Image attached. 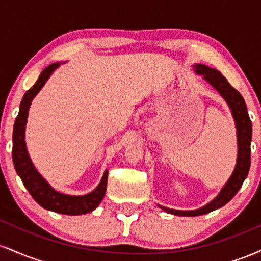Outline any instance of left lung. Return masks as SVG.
I'll use <instances>...</instances> for the list:
<instances>
[{"instance_id": "left-lung-1", "label": "left lung", "mask_w": 261, "mask_h": 261, "mask_svg": "<svg viewBox=\"0 0 261 261\" xmlns=\"http://www.w3.org/2000/svg\"><path fill=\"white\" fill-rule=\"evenodd\" d=\"M194 68H195V72L197 74H202L203 80L214 87L222 95L226 103L228 104L236 122L238 154H237L234 170H233L232 175L229 176L228 181L221 189L220 194L212 201H210L207 205L202 206V207L197 210H191V211L173 210L158 205L163 211L168 212V214L185 217L201 216V215L208 214V212L222 207V206L226 205L227 202L234 197L239 189L243 185V181L248 176V172H249L250 168V142L251 133H253L249 114H248L247 106H245V101L241 93L229 85L228 81L226 80V77L220 71L201 64H196L194 66Z\"/></svg>"}]
</instances>
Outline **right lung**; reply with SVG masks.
<instances>
[{"label":"right lung","mask_w":261,"mask_h":261,"mask_svg":"<svg viewBox=\"0 0 261 261\" xmlns=\"http://www.w3.org/2000/svg\"><path fill=\"white\" fill-rule=\"evenodd\" d=\"M60 66V62H55L47 66L40 73L35 85L29 91L25 92L24 97L19 106V113H18L13 127V147H12V158H13L14 168L17 174L20 176L23 184L41 207L50 210V211L58 212L62 215H83L92 212L93 210L98 207L101 202L107 190L108 170L103 174V178L97 188L89 194L80 196L66 195V194L59 193L55 189L50 187L40 173L35 169L34 164L32 163L25 145V125L28 119V110L31 107L33 98L38 94V92L43 88L51 73Z\"/></svg>","instance_id":"1"}]
</instances>
